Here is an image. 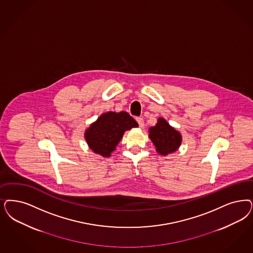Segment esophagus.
<instances>
[{
    "label": "esophagus",
    "mask_w": 253,
    "mask_h": 253,
    "mask_svg": "<svg viewBox=\"0 0 253 253\" xmlns=\"http://www.w3.org/2000/svg\"><path fill=\"white\" fill-rule=\"evenodd\" d=\"M135 120H136V122H138L140 128H143L144 127V120H143V118L137 117Z\"/></svg>",
    "instance_id": "1"
}]
</instances>
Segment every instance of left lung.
I'll use <instances>...</instances> for the list:
<instances>
[{
	"label": "left lung",
	"mask_w": 253,
	"mask_h": 253,
	"mask_svg": "<svg viewBox=\"0 0 253 253\" xmlns=\"http://www.w3.org/2000/svg\"><path fill=\"white\" fill-rule=\"evenodd\" d=\"M149 137L162 155L175 151L181 144V135L166 120L159 119L157 124L149 129Z\"/></svg>",
	"instance_id": "obj_1"
}]
</instances>
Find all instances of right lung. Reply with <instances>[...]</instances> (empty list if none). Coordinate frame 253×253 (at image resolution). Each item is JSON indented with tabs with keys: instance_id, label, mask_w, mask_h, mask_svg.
<instances>
[{
	"instance_id": "obj_1",
	"label": "right lung",
	"mask_w": 253,
	"mask_h": 253,
	"mask_svg": "<svg viewBox=\"0 0 253 253\" xmlns=\"http://www.w3.org/2000/svg\"><path fill=\"white\" fill-rule=\"evenodd\" d=\"M137 126L138 123L127 112H107L89 126L85 138L95 153L108 157L122 139L124 131Z\"/></svg>"
}]
</instances>
